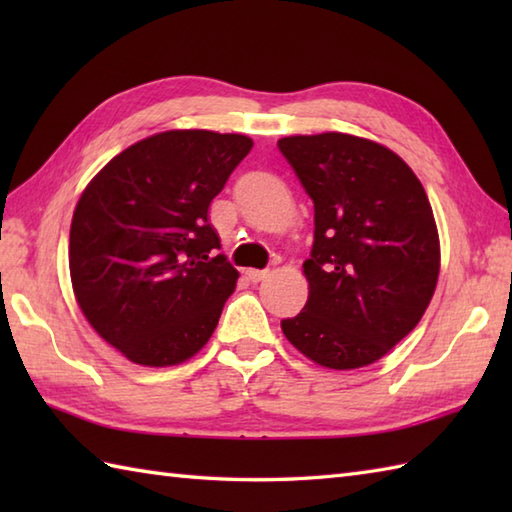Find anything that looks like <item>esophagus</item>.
Masks as SVG:
<instances>
[{
  "label": "esophagus",
  "mask_w": 512,
  "mask_h": 512,
  "mask_svg": "<svg viewBox=\"0 0 512 512\" xmlns=\"http://www.w3.org/2000/svg\"><path fill=\"white\" fill-rule=\"evenodd\" d=\"M246 277L253 281V284H259V281H264L268 277V270H257V268H248L246 270Z\"/></svg>",
  "instance_id": "34e87169"
}]
</instances>
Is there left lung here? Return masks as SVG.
<instances>
[{"instance_id": "obj_1", "label": "left lung", "mask_w": 512, "mask_h": 512, "mask_svg": "<svg viewBox=\"0 0 512 512\" xmlns=\"http://www.w3.org/2000/svg\"><path fill=\"white\" fill-rule=\"evenodd\" d=\"M314 202V244L303 262L310 297L281 321L314 363L356 369L416 328L440 270L427 193L394 151L350 134L277 143Z\"/></svg>"}]
</instances>
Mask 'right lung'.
Masks as SVG:
<instances>
[{"label":"right lung","instance_id":"add662e5","mask_svg":"<svg viewBox=\"0 0 512 512\" xmlns=\"http://www.w3.org/2000/svg\"><path fill=\"white\" fill-rule=\"evenodd\" d=\"M253 140L173 129L127 147L74 209L76 301L129 361L178 365L211 339L239 273L220 250L209 206Z\"/></svg>","mask_w":512,"mask_h":512}]
</instances>
